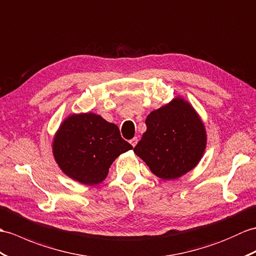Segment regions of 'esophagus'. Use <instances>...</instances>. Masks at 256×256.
<instances>
[{"label": "esophagus", "mask_w": 256, "mask_h": 256, "mask_svg": "<svg viewBox=\"0 0 256 256\" xmlns=\"http://www.w3.org/2000/svg\"><path fill=\"white\" fill-rule=\"evenodd\" d=\"M138 138H132L130 140V145H132L133 147H135V145L138 144Z\"/></svg>", "instance_id": "esophagus-1"}]
</instances>
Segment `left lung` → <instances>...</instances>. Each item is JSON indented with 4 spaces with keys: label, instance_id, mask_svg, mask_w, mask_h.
Masks as SVG:
<instances>
[{
    "label": "left lung",
    "instance_id": "left-lung-1",
    "mask_svg": "<svg viewBox=\"0 0 256 256\" xmlns=\"http://www.w3.org/2000/svg\"><path fill=\"white\" fill-rule=\"evenodd\" d=\"M134 152L154 174L176 180L198 164L206 147L204 124L188 101L176 98L150 112Z\"/></svg>",
    "mask_w": 256,
    "mask_h": 256
}]
</instances>
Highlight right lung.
<instances>
[{
    "instance_id": "right-lung-1",
    "label": "right lung",
    "mask_w": 256,
    "mask_h": 256,
    "mask_svg": "<svg viewBox=\"0 0 256 256\" xmlns=\"http://www.w3.org/2000/svg\"><path fill=\"white\" fill-rule=\"evenodd\" d=\"M132 148L116 124L94 114L68 116L53 140L58 167L73 180L88 186L102 182L114 159Z\"/></svg>"
}]
</instances>
